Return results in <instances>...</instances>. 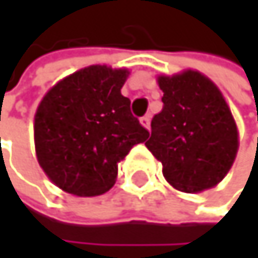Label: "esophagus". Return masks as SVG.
<instances>
[{
    "label": "esophagus",
    "instance_id": "esophagus-1",
    "mask_svg": "<svg viewBox=\"0 0 258 258\" xmlns=\"http://www.w3.org/2000/svg\"><path fill=\"white\" fill-rule=\"evenodd\" d=\"M150 117H152L150 114H145V116L141 117V123H142L145 128H150Z\"/></svg>",
    "mask_w": 258,
    "mask_h": 258
}]
</instances>
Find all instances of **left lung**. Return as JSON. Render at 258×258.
I'll return each instance as SVG.
<instances>
[{"instance_id": "obj_1", "label": "left lung", "mask_w": 258, "mask_h": 258, "mask_svg": "<svg viewBox=\"0 0 258 258\" xmlns=\"http://www.w3.org/2000/svg\"><path fill=\"white\" fill-rule=\"evenodd\" d=\"M158 83L164 105L152 119L147 148L162 162V173L175 189H211L229 172L238 148L229 106L218 88L197 71L161 76Z\"/></svg>"}]
</instances>
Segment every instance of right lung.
<instances>
[{"label": "right lung", "instance_id": "right-lung-1", "mask_svg": "<svg viewBox=\"0 0 258 258\" xmlns=\"http://www.w3.org/2000/svg\"><path fill=\"white\" fill-rule=\"evenodd\" d=\"M126 69L90 66L58 82L35 114L37 158L51 181L68 194L102 195L117 164L150 136L120 94Z\"/></svg>", "mask_w": 258, "mask_h": 258}]
</instances>
